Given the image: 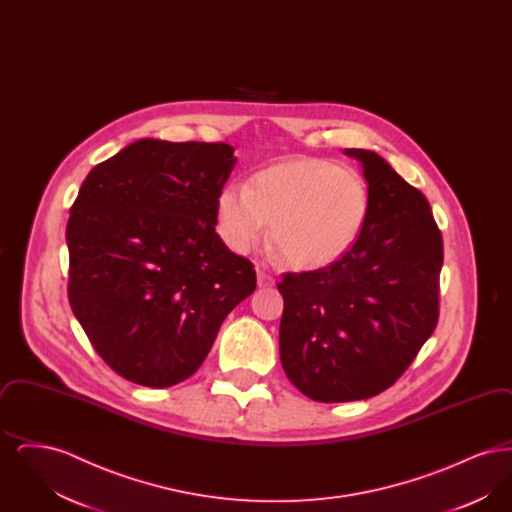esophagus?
Returning <instances> with one entry per match:
<instances>
[{"instance_id": "1", "label": "esophagus", "mask_w": 512, "mask_h": 512, "mask_svg": "<svg viewBox=\"0 0 512 512\" xmlns=\"http://www.w3.org/2000/svg\"><path fill=\"white\" fill-rule=\"evenodd\" d=\"M257 286H259V288H270V286H274V278H272L263 267H257Z\"/></svg>"}]
</instances>
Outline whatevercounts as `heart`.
<instances>
[{
  "mask_svg": "<svg viewBox=\"0 0 512 512\" xmlns=\"http://www.w3.org/2000/svg\"><path fill=\"white\" fill-rule=\"evenodd\" d=\"M372 197L365 176L324 159H297L230 182L217 195V226L226 245L247 253L270 222V238L295 268L338 261L357 242Z\"/></svg>",
  "mask_w": 512,
  "mask_h": 512,
  "instance_id": "obj_1",
  "label": "heart"
}]
</instances>
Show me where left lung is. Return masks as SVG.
Instances as JSON below:
<instances>
[{
	"label": "left lung",
	"instance_id": "left-lung-1",
	"mask_svg": "<svg viewBox=\"0 0 512 512\" xmlns=\"http://www.w3.org/2000/svg\"><path fill=\"white\" fill-rule=\"evenodd\" d=\"M345 155L363 165L372 197L361 236L332 265L278 282L280 361L320 403L388 390L438 324L443 242L428 199L378 153Z\"/></svg>",
	"mask_w": 512,
	"mask_h": 512
}]
</instances>
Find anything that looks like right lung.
Masks as SVG:
<instances>
[{
	"label": "right lung",
	"instance_id": "1",
	"mask_svg": "<svg viewBox=\"0 0 512 512\" xmlns=\"http://www.w3.org/2000/svg\"><path fill=\"white\" fill-rule=\"evenodd\" d=\"M234 147L144 138L96 165L67 222L69 301L122 378L169 388L205 361L255 292L251 261L215 232Z\"/></svg>",
	"mask_w": 512,
	"mask_h": 512
}]
</instances>
